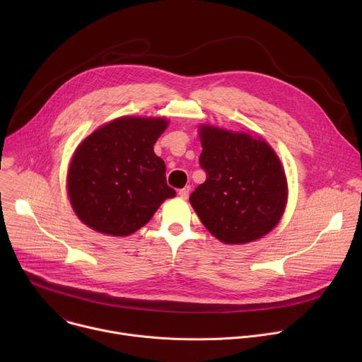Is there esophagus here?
<instances>
[{"label":"esophagus","instance_id":"obj_1","mask_svg":"<svg viewBox=\"0 0 362 362\" xmlns=\"http://www.w3.org/2000/svg\"><path fill=\"white\" fill-rule=\"evenodd\" d=\"M189 193H190V186H185L183 189L179 190V196H180L182 199H187V197H189Z\"/></svg>","mask_w":362,"mask_h":362}]
</instances>
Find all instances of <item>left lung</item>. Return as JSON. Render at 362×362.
<instances>
[{
	"mask_svg": "<svg viewBox=\"0 0 362 362\" xmlns=\"http://www.w3.org/2000/svg\"><path fill=\"white\" fill-rule=\"evenodd\" d=\"M200 168L206 180L189 200L199 219L228 245L253 242L281 221L288 185L282 163L261 137L200 126Z\"/></svg>",
	"mask_w": 362,
	"mask_h": 362,
	"instance_id": "obj_1",
	"label": "left lung"
}]
</instances>
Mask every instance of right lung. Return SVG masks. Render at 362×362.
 <instances>
[{
  "label": "right lung",
  "instance_id": "obj_1",
  "mask_svg": "<svg viewBox=\"0 0 362 362\" xmlns=\"http://www.w3.org/2000/svg\"><path fill=\"white\" fill-rule=\"evenodd\" d=\"M168 124L162 117H119L78 144L67 190L83 223L100 233L127 236L176 194L168 186L165 162L153 150Z\"/></svg>",
  "mask_w": 362,
  "mask_h": 362
}]
</instances>
